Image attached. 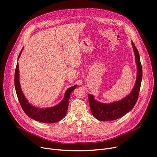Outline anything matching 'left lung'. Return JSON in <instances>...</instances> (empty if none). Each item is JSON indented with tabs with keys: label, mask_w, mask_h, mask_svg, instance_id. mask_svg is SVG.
<instances>
[{
	"label": "left lung",
	"mask_w": 157,
	"mask_h": 157,
	"mask_svg": "<svg viewBox=\"0 0 157 157\" xmlns=\"http://www.w3.org/2000/svg\"><path fill=\"white\" fill-rule=\"evenodd\" d=\"M132 45L137 66V76L135 86L131 93L122 100L109 104L98 102L95 100L93 95H88L89 102L92 115L99 121H113L123 117L133 108L138 100L142 79V67L139 53L132 41Z\"/></svg>",
	"instance_id": "left-lung-1"
}]
</instances>
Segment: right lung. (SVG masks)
Listing matches in <instances>:
<instances>
[{
  "instance_id": "right-lung-1",
  "label": "right lung",
  "mask_w": 157,
  "mask_h": 157,
  "mask_svg": "<svg viewBox=\"0 0 157 157\" xmlns=\"http://www.w3.org/2000/svg\"><path fill=\"white\" fill-rule=\"evenodd\" d=\"M22 50L23 48L19 53L18 59L21 56ZM14 84L17 98L24 112L31 119L44 123H54L58 122L66 116L70 94L77 86L75 85L68 88L65 93L63 99L58 104L48 108H38L31 105L27 101L22 91L19 83V70L18 63H17L15 71Z\"/></svg>"
}]
</instances>
